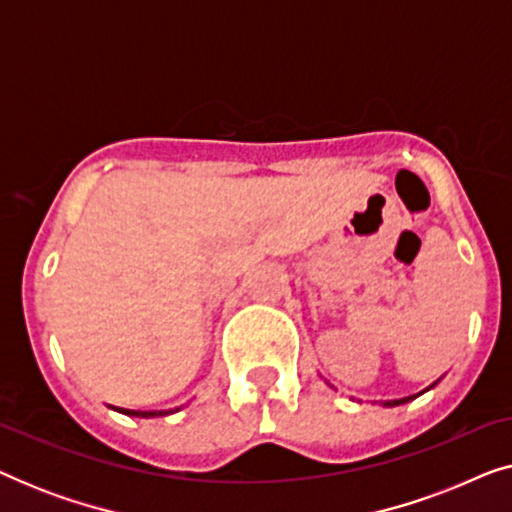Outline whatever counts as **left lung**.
Instances as JSON below:
<instances>
[{"mask_svg": "<svg viewBox=\"0 0 512 512\" xmlns=\"http://www.w3.org/2000/svg\"><path fill=\"white\" fill-rule=\"evenodd\" d=\"M412 398H417V396H408V398H398V401H387V403H384V405H389V408H394V405L408 403V401H412Z\"/></svg>", "mask_w": 512, "mask_h": 512, "instance_id": "8db88e82", "label": "left lung"}]
</instances>
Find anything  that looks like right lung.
<instances>
[{
	"label": "right lung",
	"mask_w": 512,
	"mask_h": 512,
	"mask_svg": "<svg viewBox=\"0 0 512 512\" xmlns=\"http://www.w3.org/2000/svg\"><path fill=\"white\" fill-rule=\"evenodd\" d=\"M118 412H123V415H130V417H163V415H170L172 410H156V412H142V410H125V408H118Z\"/></svg>",
	"instance_id": "1"
}]
</instances>
